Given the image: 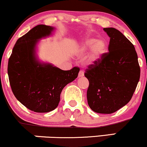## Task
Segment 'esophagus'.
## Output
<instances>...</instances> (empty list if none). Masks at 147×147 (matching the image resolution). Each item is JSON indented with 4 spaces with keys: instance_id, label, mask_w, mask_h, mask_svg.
<instances>
[{
    "instance_id": "1",
    "label": "esophagus",
    "mask_w": 147,
    "mask_h": 147,
    "mask_svg": "<svg viewBox=\"0 0 147 147\" xmlns=\"http://www.w3.org/2000/svg\"><path fill=\"white\" fill-rule=\"evenodd\" d=\"M84 71H83V70H80V71H79V72L78 77H84Z\"/></svg>"
}]
</instances>
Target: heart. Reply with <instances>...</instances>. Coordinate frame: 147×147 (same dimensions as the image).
<instances>
[{"instance_id":"heart-1","label":"heart","mask_w":147,"mask_h":147,"mask_svg":"<svg viewBox=\"0 0 147 147\" xmlns=\"http://www.w3.org/2000/svg\"><path fill=\"white\" fill-rule=\"evenodd\" d=\"M106 43L102 40H98L95 38H87L81 43L80 52L86 53L90 50L89 56L88 57V63L93 65L102 58L106 52Z\"/></svg>"}]
</instances>
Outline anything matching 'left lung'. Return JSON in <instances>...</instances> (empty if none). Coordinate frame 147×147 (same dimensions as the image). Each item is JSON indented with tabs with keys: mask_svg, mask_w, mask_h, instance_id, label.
<instances>
[{
	"mask_svg": "<svg viewBox=\"0 0 147 147\" xmlns=\"http://www.w3.org/2000/svg\"><path fill=\"white\" fill-rule=\"evenodd\" d=\"M110 37L109 52L88 65L84 75L89 81L88 104L92 111L111 114L132 98L140 77L134 45L119 30L104 28Z\"/></svg>",
	"mask_w": 147,
	"mask_h": 147,
	"instance_id": "8db88e82",
	"label": "left lung"
}]
</instances>
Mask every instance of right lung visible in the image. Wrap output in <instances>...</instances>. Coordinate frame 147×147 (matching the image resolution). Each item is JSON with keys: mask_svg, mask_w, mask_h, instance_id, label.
Returning a JSON list of instances; mask_svg holds the SVG:
<instances>
[{"mask_svg": "<svg viewBox=\"0 0 147 147\" xmlns=\"http://www.w3.org/2000/svg\"><path fill=\"white\" fill-rule=\"evenodd\" d=\"M54 30L45 25L35 26L17 40L8 61L7 73L13 93L34 112L55 110L63 88L75 80L79 72L77 67L63 70L36 59L37 42L51 34Z\"/></svg>", "mask_w": 147, "mask_h": 147, "instance_id": "add662e5", "label": "right lung"}]
</instances>
